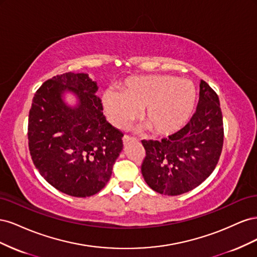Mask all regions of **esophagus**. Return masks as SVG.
I'll return each instance as SVG.
<instances>
[{"mask_svg":"<svg viewBox=\"0 0 257 257\" xmlns=\"http://www.w3.org/2000/svg\"><path fill=\"white\" fill-rule=\"evenodd\" d=\"M133 139H135V138L132 137V136H128V135H124V136H123V143H124V145H125V144H127L128 142L133 141Z\"/></svg>","mask_w":257,"mask_h":257,"instance_id":"1","label":"esophagus"}]
</instances>
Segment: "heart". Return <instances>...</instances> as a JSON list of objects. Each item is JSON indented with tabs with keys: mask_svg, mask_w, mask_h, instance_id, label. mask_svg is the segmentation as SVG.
<instances>
[{
	"mask_svg": "<svg viewBox=\"0 0 257 257\" xmlns=\"http://www.w3.org/2000/svg\"><path fill=\"white\" fill-rule=\"evenodd\" d=\"M195 98V85L191 80L170 75H149L124 80L120 92L106 91L103 106L116 127H126L142 109V119L151 133L168 136L188 123Z\"/></svg>",
	"mask_w": 257,
	"mask_h": 257,
	"instance_id": "heart-1",
	"label": "heart"
}]
</instances>
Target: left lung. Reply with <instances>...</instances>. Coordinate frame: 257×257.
Masks as SVG:
<instances>
[{
    "mask_svg": "<svg viewBox=\"0 0 257 257\" xmlns=\"http://www.w3.org/2000/svg\"><path fill=\"white\" fill-rule=\"evenodd\" d=\"M199 102L189 123L162 141H142V174L150 188L176 196L195 189L211 175L222 153L223 115L219 96L201 80Z\"/></svg>",
    "mask_w": 257,
    "mask_h": 257,
    "instance_id": "8db88e82",
    "label": "left lung"
}]
</instances>
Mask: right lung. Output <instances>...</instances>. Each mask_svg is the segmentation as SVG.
Returning a JSON list of instances; mask_svg holds the SVG:
<instances>
[{"label": "right lung", "mask_w": 257, "mask_h": 257, "mask_svg": "<svg viewBox=\"0 0 257 257\" xmlns=\"http://www.w3.org/2000/svg\"><path fill=\"white\" fill-rule=\"evenodd\" d=\"M66 89L79 96L78 107L63 103ZM96 91L88 74L57 75L35 92L29 113V150L36 169L53 188L75 197L104 188L123 148V133L106 120Z\"/></svg>", "instance_id": "add662e5"}]
</instances>
